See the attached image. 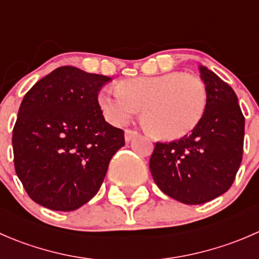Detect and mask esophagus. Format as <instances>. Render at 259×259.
Here are the masks:
<instances>
[{
    "mask_svg": "<svg viewBox=\"0 0 259 259\" xmlns=\"http://www.w3.org/2000/svg\"><path fill=\"white\" fill-rule=\"evenodd\" d=\"M138 134H139V133H138L137 130L126 129V130H125V140H126V142H130V140H132L133 138L137 137Z\"/></svg>",
    "mask_w": 259,
    "mask_h": 259,
    "instance_id": "34e87169",
    "label": "esophagus"
}]
</instances>
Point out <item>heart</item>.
Masks as SVG:
<instances>
[{
  "label": "heart",
  "mask_w": 259,
  "mask_h": 259,
  "mask_svg": "<svg viewBox=\"0 0 259 259\" xmlns=\"http://www.w3.org/2000/svg\"><path fill=\"white\" fill-rule=\"evenodd\" d=\"M98 104L114 125H124L142 106V121L161 139H179L204 115L207 89L202 79L180 71L124 79L115 89H103Z\"/></svg>",
  "instance_id": "1"
}]
</instances>
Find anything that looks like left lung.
<instances>
[{
  "label": "left lung",
  "instance_id": "8db88e82",
  "mask_svg": "<svg viewBox=\"0 0 259 259\" xmlns=\"http://www.w3.org/2000/svg\"><path fill=\"white\" fill-rule=\"evenodd\" d=\"M207 106L189 135L156 143L149 168L159 189L184 204H203L226 193L242 163L244 116L233 89L199 66Z\"/></svg>",
  "mask_w": 259,
  "mask_h": 259
}]
</instances>
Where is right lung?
<instances>
[{"label": "right lung", "instance_id": "1", "mask_svg": "<svg viewBox=\"0 0 259 259\" xmlns=\"http://www.w3.org/2000/svg\"><path fill=\"white\" fill-rule=\"evenodd\" d=\"M111 79L61 66L23 98L12 132L15 170L28 197L75 210L100 189L124 132L105 121L98 95Z\"/></svg>", "mask_w": 259, "mask_h": 259}]
</instances>
